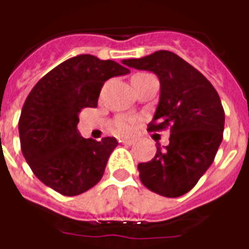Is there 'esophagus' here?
Masks as SVG:
<instances>
[{"instance_id": "1", "label": "esophagus", "mask_w": 249, "mask_h": 249, "mask_svg": "<svg viewBox=\"0 0 249 249\" xmlns=\"http://www.w3.org/2000/svg\"><path fill=\"white\" fill-rule=\"evenodd\" d=\"M119 142H123V144H127V145H132V144L136 142V140H134V139H119Z\"/></svg>"}]
</instances>
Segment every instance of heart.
Here are the masks:
<instances>
[{"label": "heart", "instance_id": "obj_1", "mask_svg": "<svg viewBox=\"0 0 249 249\" xmlns=\"http://www.w3.org/2000/svg\"><path fill=\"white\" fill-rule=\"evenodd\" d=\"M142 75V74H136ZM135 76V75H134ZM136 127V121L131 117H121L115 121L114 123V131L121 135H130L135 131Z\"/></svg>", "mask_w": 249, "mask_h": 249}]
</instances>
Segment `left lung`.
I'll list each match as a JSON object with an SVG mask.
<instances>
[{
	"instance_id": "left-lung-1",
	"label": "left lung",
	"mask_w": 249,
	"mask_h": 249,
	"mask_svg": "<svg viewBox=\"0 0 249 249\" xmlns=\"http://www.w3.org/2000/svg\"><path fill=\"white\" fill-rule=\"evenodd\" d=\"M122 63L159 76L160 101L148 131L170 128L169 145L157 144L155 157L138 165L140 180L161 196H182L209 169L222 142L225 111L218 93L173 52L159 51Z\"/></svg>"
}]
</instances>
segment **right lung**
I'll return each mask as SVG.
<instances>
[{
    "label": "right lung",
    "mask_w": 249,
    "mask_h": 249,
    "mask_svg": "<svg viewBox=\"0 0 249 249\" xmlns=\"http://www.w3.org/2000/svg\"><path fill=\"white\" fill-rule=\"evenodd\" d=\"M130 72L122 65L90 54L67 59L42 76L27 96L19 118L22 153L45 186L76 196L97 184L118 145L115 138L84 139L79 113L97 107L107 79Z\"/></svg>",
    "instance_id": "1"
}]
</instances>
